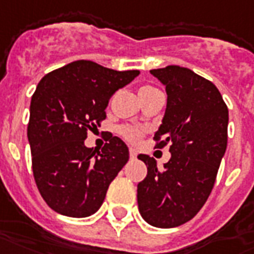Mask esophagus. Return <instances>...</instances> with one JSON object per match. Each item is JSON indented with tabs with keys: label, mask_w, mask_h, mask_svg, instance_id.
<instances>
[{
	"label": "esophagus",
	"mask_w": 254,
	"mask_h": 254,
	"mask_svg": "<svg viewBox=\"0 0 254 254\" xmlns=\"http://www.w3.org/2000/svg\"><path fill=\"white\" fill-rule=\"evenodd\" d=\"M129 156H130V159H136V157H137L136 149H133V148H130V149H129Z\"/></svg>",
	"instance_id": "1"
}]
</instances>
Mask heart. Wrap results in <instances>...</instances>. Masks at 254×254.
<instances>
[{
  "mask_svg": "<svg viewBox=\"0 0 254 254\" xmlns=\"http://www.w3.org/2000/svg\"><path fill=\"white\" fill-rule=\"evenodd\" d=\"M153 87H151V86H142L141 89L140 90H152ZM122 136L125 137L127 140H129V141H138L140 140V137H141V130L140 129H136V127H122Z\"/></svg>",
  "mask_w": 254,
  "mask_h": 254,
  "instance_id": "b5f03b06",
  "label": "heart"
}]
</instances>
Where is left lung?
Returning <instances> with one entry per match:
<instances>
[{"instance_id": "1", "label": "left lung", "mask_w": 254, "mask_h": 254, "mask_svg": "<svg viewBox=\"0 0 254 254\" xmlns=\"http://www.w3.org/2000/svg\"><path fill=\"white\" fill-rule=\"evenodd\" d=\"M167 91V109L156 148L170 144L171 159L159 170L156 160L138 155L148 168L137 185L138 211L155 227L189 222L206 203L227 146L229 110L215 84L179 65L151 69Z\"/></svg>"}]
</instances>
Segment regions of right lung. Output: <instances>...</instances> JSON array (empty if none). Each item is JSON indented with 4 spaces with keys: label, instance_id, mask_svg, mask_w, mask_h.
<instances>
[{
    "label": "right lung",
    "instance_id": "add662e5",
    "mask_svg": "<svg viewBox=\"0 0 254 254\" xmlns=\"http://www.w3.org/2000/svg\"><path fill=\"white\" fill-rule=\"evenodd\" d=\"M138 74L76 60L39 82L28 140L37 189L54 211L84 218L102 206L109 186L129 160V149L116 136L101 151L87 148L84 140L106 118L110 97Z\"/></svg>",
    "mask_w": 254,
    "mask_h": 254
}]
</instances>
